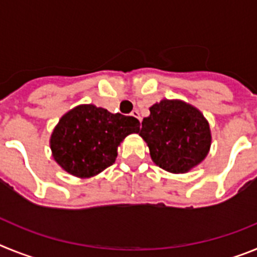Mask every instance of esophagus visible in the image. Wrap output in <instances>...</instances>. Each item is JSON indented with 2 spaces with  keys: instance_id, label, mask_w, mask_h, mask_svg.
I'll return each instance as SVG.
<instances>
[{
  "instance_id": "obj_1",
  "label": "esophagus",
  "mask_w": 257,
  "mask_h": 257,
  "mask_svg": "<svg viewBox=\"0 0 257 257\" xmlns=\"http://www.w3.org/2000/svg\"><path fill=\"white\" fill-rule=\"evenodd\" d=\"M131 115H133V117H135V118H138V119H139V122L142 121V117H140V113H139V110H133V112H131Z\"/></svg>"
}]
</instances>
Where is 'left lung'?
<instances>
[{"instance_id":"8db88e82","label":"left lung","mask_w":257,"mask_h":257,"mask_svg":"<svg viewBox=\"0 0 257 257\" xmlns=\"http://www.w3.org/2000/svg\"><path fill=\"white\" fill-rule=\"evenodd\" d=\"M149 110L139 135L148 144L157 166L172 174H185L205 160L211 131L198 109L181 100L163 99Z\"/></svg>"}]
</instances>
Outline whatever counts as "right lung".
<instances>
[{"label": "right lung", "instance_id": "obj_1", "mask_svg": "<svg viewBox=\"0 0 257 257\" xmlns=\"http://www.w3.org/2000/svg\"><path fill=\"white\" fill-rule=\"evenodd\" d=\"M140 131L135 117L82 104L60 118L51 134L52 157L77 178H91L112 166L127 135Z\"/></svg>", "mask_w": 257, "mask_h": 257}]
</instances>
